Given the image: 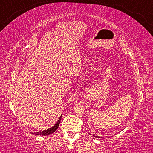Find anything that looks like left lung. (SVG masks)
<instances>
[{"mask_svg":"<svg viewBox=\"0 0 153 153\" xmlns=\"http://www.w3.org/2000/svg\"><path fill=\"white\" fill-rule=\"evenodd\" d=\"M93 136H94V135H93ZM95 137H97V138H100V137H99V136H96Z\"/></svg>","mask_w":153,"mask_h":153,"instance_id":"obj_1","label":"left lung"}]
</instances>
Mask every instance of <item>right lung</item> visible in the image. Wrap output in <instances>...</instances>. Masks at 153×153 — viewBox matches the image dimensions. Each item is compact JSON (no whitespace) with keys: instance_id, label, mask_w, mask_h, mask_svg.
I'll use <instances>...</instances> for the list:
<instances>
[{"instance_id":"1","label":"right lung","mask_w":153,"mask_h":153,"mask_svg":"<svg viewBox=\"0 0 153 153\" xmlns=\"http://www.w3.org/2000/svg\"><path fill=\"white\" fill-rule=\"evenodd\" d=\"M62 117V115L60 116L59 120L57 121V122L55 123V125L52 127L51 128H48L47 129H45V130H43L42 131H39V132H34V133H32L33 134H36V135H42V136H47V135H50V134H52L53 133L55 132V131L58 129L59 123H60V121Z\"/></svg>"}]
</instances>
